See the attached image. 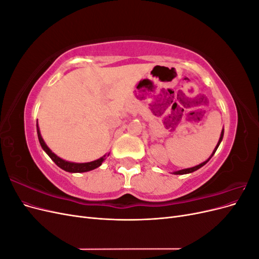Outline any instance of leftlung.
I'll return each mask as SVG.
<instances>
[{
  "label": "left lung",
  "instance_id": "obj_1",
  "mask_svg": "<svg viewBox=\"0 0 259 259\" xmlns=\"http://www.w3.org/2000/svg\"><path fill=\"white\" fill-rule=\"evenodd\" d=\"M223 136H224V130H223V132H222V134H221V138H219V142H218V144H217V146H216V148H215V150H214V152H213V154H211L210 156H209V159L211 158V156L214 155V153L216 152V150H217V148H218V146H219V144H221V142L223 140ZM209 159L207 160V161H205V162H203V163H201L200 165H197V166H193V167H191V168H186V169H182V170H177V171H175L174 174H176V175H184V174H188V173H192V171H194V170H197V169H199L200 167H202L203 165H205V164L209 161Z\"/></svg>",
  "mask_w": 259,
  "mask_h": 259
}]
</instances>
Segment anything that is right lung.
I'll return each mask as SVG.
<instances>
[{
    "mask_svg": "<svg viewBox=\"0 0 259 259\" xmlns=\"http://www.w3.org/2000/svg\"><path fill=\"white\" fill-rule=\"evenodd\" d=\"M36 131H37V137H38V142H40L43 150L48 153L50 155V158L55 162V164H56L57 166H59L60 168H62L66 171H70V173H83V171H89V170H92V169H95L97 168L98 166L101 165V163L104 162V158H100L96 161H93V162H89V163H72V162H67L65 160H62L60 158H58V156L53 153L50 148L46 146V144L44 143V140L40 134V131H38V126L36 124Z\"/></svg>",
    "mask_w": 259,
    "mask_h": 259,
    "instance_id": "1",
    "label": "right lung"
}]
</instances>
